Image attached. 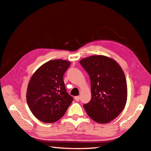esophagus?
Listing matches in <instances>:
<instances>
[{
	"mask_svg": "<svg viewBox=\"0 0 151 151\" xmlns=\"http://www.w3.org/2000/svg\"><path fill=\"white\" fill-rule=\"evenodd\" d=\"M74 99H75V100H76V101H79V99H80V97H79V96H75V97H74Z\"/></svg>",
	"mask_w": 151,
	"mask_h": 151,
	"instance_id": "34e87169",
	"label": "esophagus"
}]
</instances>
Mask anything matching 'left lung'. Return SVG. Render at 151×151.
I'll use <instances>...</instances> for the list:
<instances>
[{"label":"left lung","mask_w":151,"mask_h":151,"mask_svg":"<svg viewBox=\"0 0 151 151\" xmlns=\"http://www.w3.org/2000/svg\"><path fill=\"white\" fill-rule=\"evenodd\" d=\"M79 63L88 73L91 84V100L83 107L94 121L108 123L122 112L127 104L124 72L114 59L103 55L84 58Z\"/></svg>","instance_id":"1"}]
</instances>
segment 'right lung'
<instances>
[{
    "label": "right lung",
    "instance_id": "obj_1",
    "mask_svg": "<svg viewBox=\"0 0 151 151\" xmlns=\"http://www.w3.org/2000/svg\"><path fill=\"white\" fill-rule=\"evenodd\" d=\"M70 62L61 59L50 60L32 75L27 91V101L36 118L53 123L63 117L73 98L68 94L63 81Z\"/></svg>",
    "mask_w": 151,
    "mask_h": 151
}]
</instances>
